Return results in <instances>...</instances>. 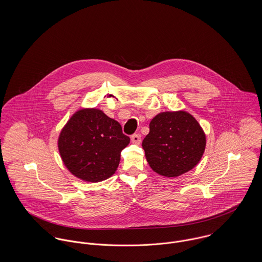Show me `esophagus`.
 Here are the masks:
<instances>
[{"instance_id": "34e87169", "label": "esophagus", "mask_w": 262, "mask_h": 262, "mask_svg": "<svg viewBox=\"0 0 262 262\" xmlns=\"http://www.w3.org/2000/svg\"><path fill=\"white\" fill-rule=\"evenodd\" d=\"M131 140H132L133 143L139 144L140 141H141V135H140L139 133H135V134H133V135L131 136Z\"/></svg>"}]
</instances>
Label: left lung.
Returning a JSON list of instances; mask_svg holds the SVG:
<instances>
[{"label": "left lung", "instance_id": "obj_1", "mask_svg": "<svg viewBox=\"0 0 262 262\" xmlns=\"http://www.w3.org/2000/svg\"><path fill=\"white\" fill-rule=\"evenodd\" d=\"M142 147L155 172L176 178L199 163L206 147V135L188 113H160L151 120Z\"/></svg>", "mask_w": 262, "mask_h": 262}]
</instances>
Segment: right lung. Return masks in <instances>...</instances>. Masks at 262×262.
<instances>
[{
    "label": "right lung",
    "instance_id": "obj_1",
    "mask_svg": "<svg viewBox=\"0 0 262 262\" xmlns=\"http://www.w3.org/2000/svg\"><path fill=\"white\" fill-rule=\"evenodd\" d=\"M129 142L117 121L101 110L83 109L75 113L62 129L58 149L74 176L98 183L115 173L121 151Z\"/></svg>",
    "mask_w": 262,
    "mask_h": 262
}]
</instances>
